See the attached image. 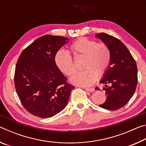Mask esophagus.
Returning a JSON list of instances; mask_svg holds the SVG:
<instances>
[{"label":"esophagus","mask_w":146,"mask_h":146,"mask_svg":"<svg viewBox=\"0 0 146 146\" xmlns=\"http://www.w3.org/2000/svg\"><path fill=\"white\" fill-rule=\"evenodd\" d=\"M86 90L89 91V92H93L95 91V89L93 88H86Z\"/></svg>","instance_id":"34e87169"}]
</instances>
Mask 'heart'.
Segmentation results:
<instances>
[{
    "label": "heart",
    "mask_w": 146,
    "mask_h": 146,
    "mask_svg": "<svg viewBox=\"0 0 146 146\" xmlns=\"http://www.w3.org/2000/svg\"><path fill=\"white\" fill-rule=\"evenodd\" d=\"M70 52L75 57L84 56L82 68L84 70L74 74L71 78L73 84L88 87L95 82L98 75L104 73L110 66L111 51L104 43H97L95 40L85 37L78 38L70 47ZM55 63L62 73L71 76L75 67L70 53L59 50L55 56Z\"/></svg>",
    "instance_id": "heart-1"
}]
</instances>
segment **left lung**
I'll list each match as a JSON object with an SVG mask.
<instances>
[{"mask_svg":"<svg viewBox=\"0 0 146 146\" xmlns=\"http://www.w3.org/2000/svg\"><path fill=\"white\" fill-rule=\"evenodd\" d=\"M95 36L102 40L111 51L110 66L100 82L105 84L103 90L106 91V100L99 106L108 110H117L126 104L134 95L138 81L137 64L119 39L105 33Z\"/></svg>","mask_w":146,"mask_h":146,"instance_id":"1","label":"left lung"}]
</instances>
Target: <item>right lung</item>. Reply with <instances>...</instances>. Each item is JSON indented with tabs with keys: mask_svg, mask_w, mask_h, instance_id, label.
Segmentation results:
<instances>
[{
	"mask_svg": "<svg viewBox=\"0 0 146 146\" xmlns=\"http://www.w3.org/2000/svg\"><path fill=\"white\" fill-rule=\"evenodd\" d=\"M70 39L46 35L24 49L17 60L14 81L24 108L40 118L53 117L67 105L74 86L55 63V56Z\"/></svg>",
	"mask_w": 146,
	"mask_h": 146,
	"instance_id": "1",
	"label": "right lung"
}]
</instances>
